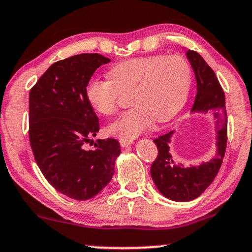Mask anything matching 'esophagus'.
<instances>
[{
    "label": "esophagus",
    "mask_w": 252,
    "mask_h": 252,
    "mask_svg": "<svg viewBox=\"0 0 252 252\" xmlns=\"http://www.w3.org/2000/svg\"><path fill=\"white\" fill-rule=\"evenodd\" d=\"M120 144L122 145L123 148H126L129 147V145L134 144V141H132V139H120Z\"/></svg>",
    "instance_id": "obj_1"
}]
</instances>
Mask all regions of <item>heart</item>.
<instances>
[{
	"instance_id": "heart-1",
	"label": "heart",
	"mask_w": 252,
	"mask_h": 252,
	"mask_svg": "<svg viewBox=\"0 0 252 252\" xmlns=\"http://www.w3.org/2000/svg\"><path fill=\"white\" fill-rule=\"evenodd\" d=\"M191 87L189 63L178 55L134 57L116 63L109 70V80L92 77L84 87L90 108L102 116L116 110L121 92L131 89L134 107L108 126L109 135L132 139L148 130L154 120L165 122L186 104Z\"/></svg>"
}]
</instances>
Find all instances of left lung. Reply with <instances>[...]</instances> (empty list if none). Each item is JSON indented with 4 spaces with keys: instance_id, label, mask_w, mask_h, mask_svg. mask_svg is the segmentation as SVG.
Returning a JSON list of instances; mask_svg holds the SVG:
<instances>
[{
    "instance_id": "left-lung-1",
    "label": "left lung",
    "mask_w": 252,
    "mask_h": 252,
    "mask_svg": "<svg viewBox=\"0 0 252 252\" xmlns=\"http://www.w3.org/2000/svg\"><path fill=\"white\" fill-rule=\"evenodd\" d=\"M188 61L196 78L197 94L190 114H213L215 121L216 154L207 162L197 165H183L176 162L170 148L175 130L154 139L158 149L150 169L151 177L158 191L175 202H189L197 198L213 183L222 165L226 148L225 96L213 69L198 53L187 50Z\"/></svg>"
}]
</instances>
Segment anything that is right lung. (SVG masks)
<instances>
[{"mask_svg":"<svg viewBox=\"0 0 252 252\" xmlns=\"http://www.w3.org/2000/svg\"><path fill=\"white\" fill-rule=\"evenodd\" d=\"M109 62L99 54L59 61L29 94V139L36 163L57 191L77 201L93 198L107 186L121 154L114 138L97 139L95 149H83L99 129L84 87L96 69Z\"/></svg>","mask_w":252,"mask_h":252,"instance_id":"1","label":"right lung"}]
</instances>
